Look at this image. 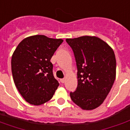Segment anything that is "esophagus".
I'll return each instance as SVG.
<instances>
[{
	"mask_svg": "<svg viewBox=\"0 0 130 130\" xmlns=\"http://www.w3.org/2000/svg\"><path fill=\"white\" fill-rule=\"evenodd\" d=\"M60 82H61L62 84H63V83H65V79H61L60 80Z\"/></svg>",
	"mask_w": 130,
	"mask_h": 130,
	"instance_id": "1",
	"label": "esophagus"
}]
</instances>
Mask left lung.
I'll use <instances>...</instances> for the list:
<instances>
[{
    "label": "left lung",
    "mask_w": 130,
    "mask_h": 130,
    "mask_svg": "<svg viewBox=\"0 0 130 130\" xmlns=\"http://www.w3.org/2000/svg\"><path fill=\"white\" fill-rule=\"evenodd\" d=\"M77 67L78 85L70 93L72 100L84 110H93L103 103L114 83L116 60L114 52L95 36L66 39Z\"/></svg>",
    "instance_id": "8db88e82"
}]
</instances>
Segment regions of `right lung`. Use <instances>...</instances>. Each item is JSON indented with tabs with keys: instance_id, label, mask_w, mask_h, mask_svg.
Here are the masks:
<instances>
[{
	"instance_id": "obj_1",
	"label": "right lung",
	"mask_w": 130,
	"mask_h": 130,
	"mask_svg": "<svg viewBox=\"0 0 130 130\" xmlns=\"http://www.w3.org/2000/svg\"><path fill=\"white\" fill-rule=\"evenodd\" d=\"M62 42L42 35H32L22 40L14 51L11 60L14 82L30 104L48 102L58 87L50 60Z\"/></svg>"
}]
</instances>
